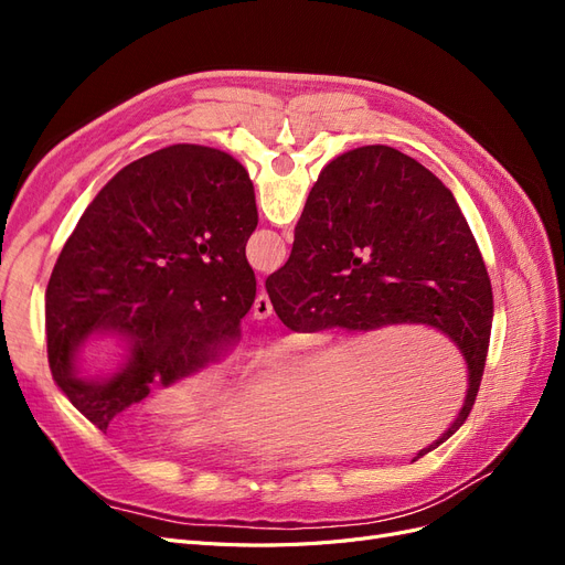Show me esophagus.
I'll return each mask as SVG.
<instances>
[{
  "instance_id": "esophagus-1",
  "label": "esophagus",
  "mask_w": 565,
  "mask_h": 565,
  "mask_svg": "<svg viewBox=\"0 0 565 565\" xmlns=\"http://www.w3.org/2000/svg\"><path fill=\"white\" fill-rule=\"evenodd\" d=\"M252 313H254L256 320H264V318L273 316V303H270V299H268V295L264 292V289H262L259 295H256L254 306H252Z\"/></svg>"
}]
</instances>
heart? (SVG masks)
Instances as JSON below:
<instances>
[{
	"instance_id": "1",
	"label": "heart",
	"mask_w": 565,
	"mask_h": 565,
	"mask_svg": "<svg viewBox=\"0 0 565 565\" xmlns=\"http://www.w3.org/2000/svg\"><path fill=\"white\" fill-rule=\"evenodd\" d=\"M200 388V380H188L179 386H174L172 391H167L164 396L158 401V407L156 413L160 419H172L177 413H181V409L191 403V398L195 396V391ZM204 436H207V426H200V424H193V426H183V429L177 434V440L179 443H185V446H191V443H198L202 440Z\"/></svg>"
}]
</instances>
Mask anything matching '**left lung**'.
<instances>
[{
	"mask_svg": "<svg viewBox=\"0 0 565 565\" xmlns=\"http://www.w3.org/2000/svg\"><path fill=\"white\" fill-rule=\"evenodd\" d=\"M256 221L245 167L193 143L119 169L84 210L46 285V353L58 388L100 431L156 380L174 384L241 339L256 295L245 256ZM94 333L130 349L104 383L79 381L74 367Z\"/></svg>",
	"mask_w": 565,
	"mask_h": 565,
	"instance_id": "8db88e82",
	"label": "left lung"
}]
</instances>
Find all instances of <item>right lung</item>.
I'll return each instance as SVG.
<instances>
[{"label": "right lung", "mask_w": 565, "mask_h": 565, "mask_svg": "<svg viewBox=\"0 0 565 565\" xmlns=\"http://www.w3.org/2000/svg\"><path fill=\"white\" fill-rule=\"evenodd\" d=\"M266 292L295 332L429 324L469 367L465 407L424 457L469 417L492 328V287L455 195L417 160L363 146L322 169L295 228L287 264ZM413 459V461H415Z\"/></svg>", "instance_id": "add662e5"}]
</instances>
